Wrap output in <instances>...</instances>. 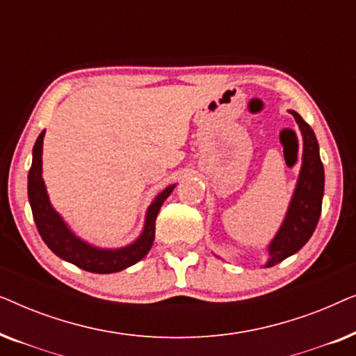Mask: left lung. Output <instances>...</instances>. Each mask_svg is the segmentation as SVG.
<instances>
[{
	"label": "left lung",
	"mask_w": 356,
	"mask_h": 356,
	"mask_svg": "<svg viewBox=\"0 0 356 356\" xmlns=\"http://www.w3.org/2000/svg\"><path fill=\"white\" fill-rule=\"evenodd\" d=\"M303 136V157L293 196L290 199L285 218L275 236L267 246L269 259L264 267L279 264L286 257L298 252L316 230L324 196V167L319 157V144L311 126L296 113L289 110Z\"/></svg>",
	"instance_id": "1"
}]
</instances>
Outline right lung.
<instances>
[{
    "label": "right lung",
    "instance_id": "obj_1",
    "mask_svg": "<svg viewBox=\"0 0 356 356\" xmlns=\"http://www.w3.org/2000/svg\"><path fill=\"white\" fill-rule=\"evenodd\" d=\"M43 138H45V131H42L35 140V145H33L32 167L29 170L27 177V193L33 220H35L37 230L45 245L58 257L71 262L79 269L94 272V274H113V272H120L139 262L152 248L155 238V218H157L165 199L172 194L177 184H170L150 202L147 212H145L143 232L131 245L115 248V250L94 246L77 236L70 225L63 220L60 213L55 211V207L51 206L45 181L42 177Z\"/></svg>",
    "mask_w": 356,
    "mask_h": 356
}]
</instances>
